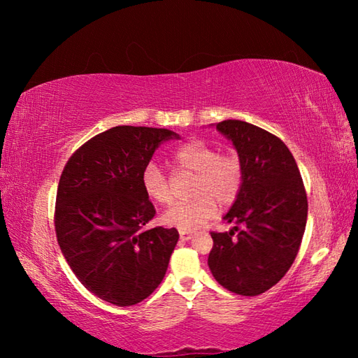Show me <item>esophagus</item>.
<instances>
[{
	"mask_svg": "<svg viewBox=\"0 0 358 358\" xmlns=\"http://www.w3.org/2000/svg\"><path fill=\"white\" fill-rule=\"evenodd\" d=\"M194 237L192 235V232H180V238L183 240V241H187V240H191Z\"/></svg>",
	"mask_w": 358,
	"mask_h": 358,
	"instance_id": "obj_1",
	"label": "esophagus"
}]
</instances>
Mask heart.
<instances>
[{"instance_id":"b5f03b06","label":"heart","mask_w":358,"mask_h":358,"mask_svg":"<svg viewBox=\"0 0 358 358\" xmlns=\"http://www.w3.org/2000/svg\"><path fill=\"white\" fill-rule=\"evenodd\" d=\"M177 172L194 173L189 201L172 205L164 215L166 226L180 230H196L216 215L217 204L229 207L238 197L245 180V167L237 153H220L203 141L181 145L172 155ZM142 189L150 201L159 205L172 202L171 180L153 162L142 171Z\"/></svg>"}]
</instances>
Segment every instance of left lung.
<instances>
[{
    "label": "left lung",
    "instance_id": "1",
    "mask_svg": "<svg viewBox=\"0 0 358 358\" xmlns=\"http://www.w3.org/2000/svg\"><path fill=\"white\" fill-rule=\"evenodd\" d=\"M216 129L232 141L245 180L224 216L235 227L211 232L208 266L222 287L254 296L273 287L299 254L308 217L306 191L281 138L240 120H224Z\"/></svg>",
    "mask_w": 358,
    "mask_h": 358
}]
</instances>
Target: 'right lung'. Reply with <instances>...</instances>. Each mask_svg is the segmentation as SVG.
Listing matches in <instances>:
<instances>
[{
	"label": "right lung",
	"instance_id": "obj_1",
	"mask_svg": "<svg viewBox=\"0 0 358 358\" xmlns=\"http://www.w3.org/2000/svg\"><path fill=\"white\" fill-rule=\"evenodd\" d=\"M169 129L115 126L69 157L58 183L55 232L71 270L90 292L131 306L159 286L178 230L143 226L156 210L142 189V171Z\"/></svg>",
	"mask_w": 358,
	"mask_h": 358
}]
</instances>
